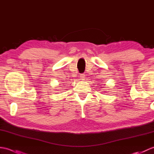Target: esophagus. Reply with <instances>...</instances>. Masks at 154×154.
I'll use <instances>...</instances> for the list:
<instances>
[{
    "label": "esophagus",
    "mask_w": 154,
    "mask_h": 154,
    "mask_svg": "<svg viewBox=\"0 0 154 154\" xmlns=\"http://www.w3.org/2000/svg\"><path fill=\"white\" fill-rule=\"evenodd\" d=\"M85 74H83V73L81 74V75H80L81 79H85Z\"/></svg>",
    "instance_id": "obj_1"
}]
</instances>
